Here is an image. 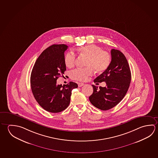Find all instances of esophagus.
Returning a JSON list of instances; mask_svg holds the SVG:
<instances>
[{
  "label": "esophagus",
  "mask_w": 158,
  "mask_h": 158,
  "mask_svg": "<svg viewBox=\"0 0 158 158\" xmlns=\"http://www.w3.org/2000/svg\"><path fill=\"white\" fill-rule=\"evenodd\" d=\"M84 85V83H78V86L79 87H81L82 86Z\"/></svg>",
  "instance_id": "34e87169"
}]
</instances>
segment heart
<instances>
[{"instance_id": "b5f03b06", "label": "heart", "mask_w": 158, "mask_h": 158, "mask_svg": "<svg viewBox=\"0 0 158 158\" xmlns=\"http://www.w3.org/2000/svg\"><path fill=\"white\" fill-rule=\"evenodd\" d=\"M80 54L87 57L84 68H78L70 72V77L73 80L84 81L91 76L94 70L97 73L104 72L110 64L111 55L106 50L96 44L86 45L79 48ZM64 63L68 68H72L75 64V55L71 52H68L64 56Z\"/></svg>"}]
</instances>
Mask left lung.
<instances>
[{
  "instance_id": "8db88e82",
  "label": "left lung",
  "mask_w": 158,
  "mask_h": 158,
  "mask_svg": "<svg viewBox=\"0 0 158 158\" xmlns=\"http://www.w3.org/2000/svg\"><path fill=\"white\" fill-rule=\"evenodd\" d=\"M111 56L109 66L94 80V83L105 81L106 85L98 88L92 85L93 93L89 98L92 105L102 110H108L116 106L127 94L131 81L130 67L124 55L113 49Z\"/></svg>"
}]
</instances>
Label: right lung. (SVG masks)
<instances>
[{"label":"right lung","instance_id":"add662e5","mask_svg":"<svg viewBox=\"0 0 158 158\" xmlns=\"http://www.w3.org/2000/svg\"><path fill=\"white\" fill-rule=\"evenodd\" d=\"M68 47L54 44L44 50L37 59L31 71V84L34 97L45 110L59 113L69 106L73 89L77 83L70 81L63 86L56 80L66 70L64 52Z\"/></svg>","mask_w":158,"mask_h":158}]
</instances>
